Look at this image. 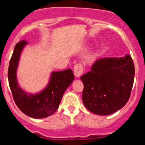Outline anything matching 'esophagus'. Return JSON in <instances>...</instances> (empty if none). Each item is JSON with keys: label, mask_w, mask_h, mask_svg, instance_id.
Returning a JSON list of instances; mask_svg holds the SVG:
<instances>
[{"label": "esophagus", "mask_w": 145, "mask_h": 145, "mask_svg": "<svg viewBox=\"0 0 145 145\" xmlns=\"http://www.w3.org/2000/svg\"><path fill=\"white\" fill-rule=\"evenodd\" d=\"M84 72V67L81 64H76L74 67V75L76 78H79Z\"/></svg>", "instance_id": "esophagus-1"}]
</instances>
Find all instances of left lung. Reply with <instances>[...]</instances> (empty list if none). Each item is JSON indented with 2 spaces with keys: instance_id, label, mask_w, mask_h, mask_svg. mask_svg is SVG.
<instances>
[{
  "instance_id": "1",
  "label": "left lung",
  "mask_w": 145,
  "mask_h": 145,
  "mask_svg": "<svg viewBox=\"0 0 145 145\" xmlns=\"http://www.w3.org/2000/svg\"><path fill=\"white\" fill-rule=\"evenodd\" d=\"M134 75V62L129 54L98 59L91 71L80 77L85 107L99 116L116 112L129 100Z\"/></svg>"
}]
</instances>
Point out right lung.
Listing matches in <instances>:
<instances>
[{"mask_svg":"<svg viewBox=\"0 0 145 145\" xmlns=\"http://www.w3.org/2000/svg\"><path fill=\"white\" fill-rule=\"evenodd\" d=\"M27 44V41L23 40L15 46L8 70V84L14 100L23 113L33 118H44L56 112L64 93L75 77L70 69L52 72L48 85L42 91L31 93L23 90L18 84L16 70L21 54Z\"/></svg>","mask_w":145,"mask_h":145,"instance_id":"add662e5","label":"right lung"}]
</instances>
